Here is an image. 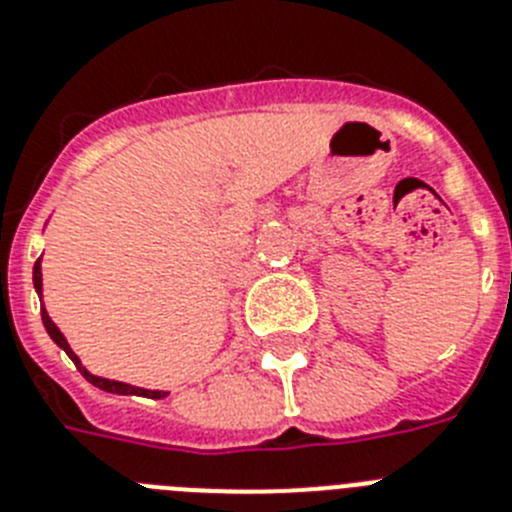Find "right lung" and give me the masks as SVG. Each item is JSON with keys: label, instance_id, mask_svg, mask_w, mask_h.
Masks as SVG:
<instances>
[{"label": "right lung", "instance_id": "right-lung-1", "mask_svg": "<svg viewBox=\"0 0 512 512\" xmlns=\"http://www.w3.org/2000/svg\"><path fill=\"white\" fill-rule=\"evenodd\" d=\"M33 286H36L38 296H41V286H44V278H41V257L36 260V265H33ZM41 320H44V328L46 333L51 336V341L57 343L59 349L64 351V354L70 356L72 362H75V367L80 369V375L85 377V380L90 382V385H96V388L106 390V393H117V395H143V398H166V390H145V388H135V385H127V382H119V380H106V377H96V375H90L88 369L83 367V362L77 359L75 351L70 349V343H67V338L62 336V330L54 325V320L49 317V312L44 309V304H41Z\"/></svg>", "mask_w": 512, "mask_h": 512}]
</instances>
